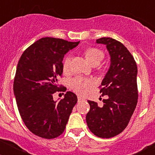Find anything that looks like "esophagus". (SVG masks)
Returning <instances> with one entry per match:
<instances>
[{
  "instance_id": "obj_1",
  "label": "esophagus",
  "mask_w": 155,
  "mask_h": 155,
  "mask_svg": "<svg viewBox=\"0 0 155 155\" xmlns=\"http://www.w3.org/2000/svg\"><path fill=\"white\" fill-rule=\"evenodd\" d=\"M78 102H80V101H83V100H84V98L81 96H78Z\"/></svg>"
}]
</instances>
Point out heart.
I'll return each mask as SVG.
<instances>
[{"instance_id":"1","label":"heart","mask_w":155,"mask_h":155,"mask_svg":"<svg viewBox=\"0 0 155 155\" xmlns=\"http://www.w3.org/2000/svg\"><path fill=\"white\" fill-rule=\"evenodd\" d=\"M84 56L87 61L93 65L94 64H98L104 58V53L98 48H87L84 51ZM71 57H66L63 62V70L68 71L70 68ZM93 85V81L89 78H85L82 77H76L70 81V87L74 91L79 94H84L87 92V89Z\"/></svg>"}]
</instances>
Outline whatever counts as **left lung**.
I'll list each match as a JSON object with an SVG mask.
<instances>
[{
	"label": "left lung",
	"mask_w": 155,
	"mask_h": 155,
	"mask_svg": "<svg viewBox=\"0 0 155 155\" xmlns=\"http://www.w3.org/2000/svg\"><path fill=\"white\" fill-rule=\"evenodd\" d=\"M106 46L111 57L110 68L102 80L100 93L106 98L103 106L88 100L90 110L86 116L91 133L101 138L116 136L127 127L138 99L137 67L127 48L109 37L96 40Z\"/></svg>",
	"instance_id": "left-lung-1"
}]
</instances>
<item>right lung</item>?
I'll list each match as a JSON object with an SVG mask.
<instances>
[{"mask_svg": "<svg viewBox=\"0 0 155 155\" xmlns=\"http://www.w3.org/2000/svg\"><path fill=\"white\" fill-rule=\"evenodd\" d=\"M79 42L45 37L28 46L20 57L14 94L25 125L36 136L53 139L65 130L78 98L74 93L67 91L57 102L53 94L67 90L58 84L63 74V58Z\"/></svg>", "mask_w": 155, "mask_h": 155, "instance_id": "right-lung-1", "label": "right lung"}]
</instances>
